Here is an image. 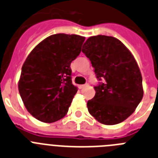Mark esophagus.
Instances as JSON below:
<instances>
[{
	"label": "esophagus",
	"mask_w": 158,
	"mask_h": 158,
	"mask_svg": "<svg viewBox=\"0 0 158 158\" xmlns=\"http://www.w3.org/2000/svg\"><path fill=\"white\" fill-rule=\"evenodd\" d=\"M87 86H88V83H87V84H83V85H80V86H79V88H84V87H87Z\"/></svg>",
	"instance_id": "34e87169"
}]
</instances>
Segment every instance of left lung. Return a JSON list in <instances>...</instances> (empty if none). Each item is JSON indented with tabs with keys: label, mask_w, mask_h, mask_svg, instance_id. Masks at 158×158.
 <instances>
[{
	"label": "left lung",
	"mask_w": 158,
	"mask_h": 158,
	"mask_svg": "<svg viewBox=\"0 0 158 158\" xmlns=\"http://www.w3.org/2000/svg\"><path fill=\"white\" fill-rule=\"evenodd\" d=\"M82 52L90 60L96 78L95 95L87 109L100 123L115 125L134 112L143 97L142 77L136 60L119 40L107 35L89 37Z\"/></svg>",
	"instance_id": "obj_1"
}]
</instances>
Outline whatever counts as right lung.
Here are the masks:
<instances>
[{"mask_svg":"<svg viewBox=\"0 0 158 158\" xmlns=\"http://www.w3.org/2000/svg\"><path fill=\"white\" fill-rule=\"evenodd\" d=\"M85 37L59 33L41 41L22 66L18 89L26 109L43 123L64 118L77 92L72 84L71 62Z\"/></svg>","mask_w":158,"mask_h":158,"instance_id":"add662e5","label":"right lung"}]
</instances>
